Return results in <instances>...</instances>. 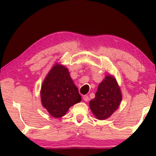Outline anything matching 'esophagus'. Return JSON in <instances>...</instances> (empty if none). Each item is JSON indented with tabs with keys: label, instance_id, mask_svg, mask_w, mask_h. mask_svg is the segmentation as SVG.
I'll return each mask as SVG.
<instances>
[{
	"label": "esophagus",
	"instance_id": "obj_1",
	"mask_svg": "<svg viewBox=\"0 0 156 156\" xmlns=\"http://www.w3.org/2000/svg\"><path fill=\"white\" fill-rule=\"evenodd\" d=\"M83 100H84V101H86V102H88L89 101V96H87V95H85V96H83Z\"/></svg>",
	"mask_w": 156,
	"mask_h": 156
}]
</instances>
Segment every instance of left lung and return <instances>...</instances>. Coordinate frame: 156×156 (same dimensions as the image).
I'll list each match as a JSON object with an SVG mask.
<instances>
[{
  "label": "left lung",
  "mask_w": 156,
  "mask_h": 156,
  "mask_svg": "<svg viewBox=\"0 0 156 156\" xmlns=\"http://www.w3.org/2000/svg\"><path fill=\"white\" fill-rule=\"evenodd\" d=\"M96 96L89 102L92 113L98 120L110 117L119 107L122 94L117 81L113 76L107 75L99 84Z\"/></svg>",
  "instance_id": "obj_1"
}]
</instances>
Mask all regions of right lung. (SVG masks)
I'll return each mask as SVG.
<instances>
[{
	"instance_id": "obj_1",
	"label": "right lung",
	"mask_w": 156,
	"mask_h": 156,
	"mask_svg": "<svg viewBox=\"0 0 156 156\" xmlns=\"http://www.w3.org/2000/svg\"><path fill=\"white\" fill-rule=\"evenodd\" d=\"M41 97L43 106L54 118L62 117L70 107L81 101L68 69L58 64L52 67L43 81Z\"/></svg>"
}]
</instances>
